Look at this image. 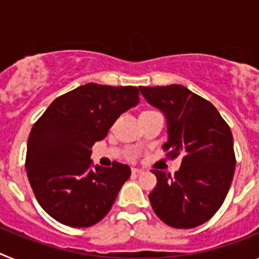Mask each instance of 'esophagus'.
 Instances as JSON below:
<instances>
[{"mask_svg": "<svg viewBox=\"0 0 259 259\" xmlns=\"http://www.w3.org/2000/svg\"><path fill=\"white\" fill-rule=\"evenodd\" d=\"M144 170H141V168H132V174L134 175H140V174H143Z\"/></svg>", "mask_w": 259, "mask_h": 259, "instance_id": "1", "label": "esophagus"}]
</instances>
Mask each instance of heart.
Masks as SVG:
<instances>
[{
  "label": "heart",
  "instance_id": "obj_1",
  "mask_svg": "<svg viewBox=\"0 0 259 259\" xmlns=\"http://www.w3.org/2000/svg\"><path fill=\"white\" fill-rule=\"evenodd\" d=\"M146 111H152V110H144V111H141V113H146Z\"/></svg>",
  "mask_w": 259,
  "mask_h": 259
}]
</instances>
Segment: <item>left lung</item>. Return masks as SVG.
I'll return each mask as SVG.
<instances>
[{
  "label": "left lung",
  "instance_id": "1",
  "mask_svg": "<svg viewBox=\"0 0 259 259\" xmlns=\"http://www.w3.org/2000/svg\"><path fill=\"white\" fill-rule=\"evenodd\" d=\"M140 92L166 115V157H183L174 176L153 170V210L174 228L201 226L218 211L232 183L236 158L230 125L211 102L183 85L140 87Z\"/></svg>",
  "mask_w": 259,
  "mask_h": 259
}]
</instances>
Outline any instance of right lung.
Wrapping results in <instances>:
<instances>
[{
  "label": "right lung",
  "instance_id": "1",
  "mask_svg": "<svg viewBox=\"0 0 259 259\" xmlns=\"http://www.w3.org/2000/svg\"><path fill=\"white\" fill-rule=\"evenodd\" d=\"M139 95L132 85L89 83L56 98L33 124L27 176L40 206L57 222L91 227L110 211L131 168L119 162L93 168L91 148L139 104Z\"/></svg>",
  "mask_w": 259,
  "mask_h": 259
}]
</instances>
